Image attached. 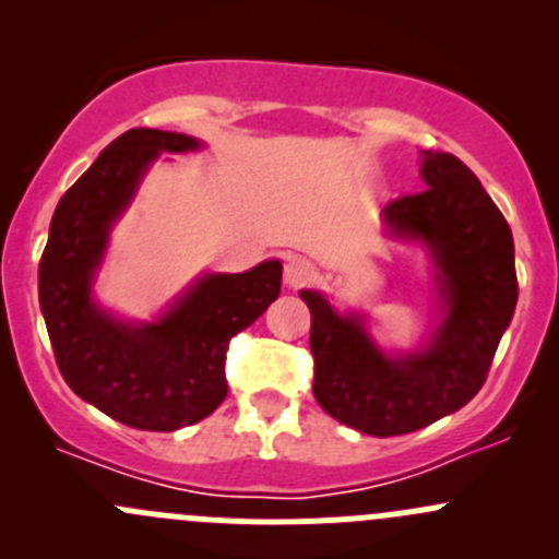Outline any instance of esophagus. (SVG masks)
I'll use <instances>...</instances> for the list:
<instances>
[{"label":"esophagus","mask_w":559,"mask_h":559,"mask_svg":"<svg viewBox=\"0 0 559 559\" xmlns=\"http://www.w3.org/2000/svg\"><path fill=\"white\" fill-rule=\"evenodd\" d=\"M316 275L313 264L308 262V259L302 257H289L284 264V284L289 286V289H300V286H306L308 281H311Z\"/></svg>","instance_id":"esophagus-1"}]
</instances>
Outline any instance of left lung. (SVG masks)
Here are the masks:
<instances>
[{"instance_id": "left-lung-1", "label": "left lung", "mask_w": 559, "mask_h": 559, "mask_svg": "<svg viewBox=\"0 0 559 559\" xmlns=\"http://www.w3.org/2000/svg\"><path fill=\"white\" fill-rule=\"evenodd\" d=\"M427 189L384 207L394 238L419 240L436 262L443 321L430 343L386 357L362 316H341L319 292L311 308L313 394L341 425L376 438L421 430L476 397L516 308L511 227L478 178L452 154L421 151Z\"/></svg>"}]
</instances>
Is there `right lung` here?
<instances>
[{
    "label": "right lung",
    "instance_id": "1",
    "mask_svg": "<svg viewBox=\"0 0 559 559\" xmlns=\"http://www.w3.org/2000/svg\"><path fill=\"white\" fill-rule=\"evenodd\" d=\"M200 148L194 138L129 129L64 191L39 259V308L56 365L78 397L134 430L173 432L227 397V348L281 295V262L202 275L162 319L127 324L92 300L112 222L162 154Z\"/></svg>",
    "mask_w": 559,
    "mask_h": 559
}]
</instances>
